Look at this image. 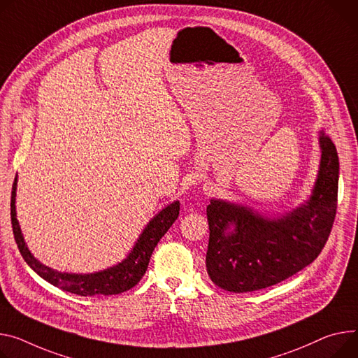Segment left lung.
<instances>
[{
    "instance_id": "obj_1",
    "label": "left lung",
    "mask_w": 358,
    "mask_h": 358,
    "mask_svg": "<svg viewBox=\"0 0 358 358\" xmlns=\"http://www.w3.org/2000/svg\"><path fill=\"white\" fill-rule=\"evenodd\" d=\"M320 148L313 194L292 212L271 219L248 206L210 201L206 271L215 285L231 292L268 288L320 255L336 219L340 173L337 149L325 133Z\"/></svg>"
}]
</instances>
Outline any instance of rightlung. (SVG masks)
I'll use <instances>...</instances> for the list:
<instances>
[{"label": "right lung", "instance_id": "1", "mask_svg": "<svg viewBox=\"0 0 358 358\" xmlns=\"http://www.w3.org/2000/svg\"><path fill=\"white\" fill-rule=\"evenodd\" d=\"M15 190H17V176L14 179L13 192H11V224H13L14 239L17 242V246L24 261L29 264L30 268L34 269L41 278L48 281L51 285L81 296L116 295L133 288L143 278L157 242L173 225V222L179 216V209H180L179 201H175L173 203L162 209L143 229V232L141 234L139 239H137L136 245L133 246V250L127 255V258L119 262L117 265L110 266L104 271H99L94 273H69V272L54 271L43 265L38 259H36L31 255L29 248H27L24 236L21 234V229L17 221V212H15L17 192Z\"/></svg>", "mask_w": 358, "mask_h": 358}]
</instances>
